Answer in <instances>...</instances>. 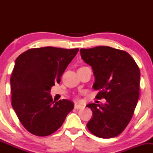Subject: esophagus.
Wrapping results in <instances>:
<instances>
[{
    "label": "esophagus",
    "instance_id": "obj_1",
    "mask_svg": "<svg viewBox=\"0 0 153 153\" xmlns=\"http://www.w3.org/2000/svg\"><path fill=\"white\" fill-rule=\"evenodd\" d=\"M82 106H80V105H78V104H75V106L74 108H75V109H80V108H82Z\"/></svg>",
    "mask_w": 153,
    "mask_h": 153
}]
</instances>
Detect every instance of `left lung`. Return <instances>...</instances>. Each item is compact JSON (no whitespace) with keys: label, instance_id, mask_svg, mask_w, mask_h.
<instances>
[{"label":"left lung","instance_id":"1","mask_svg":"<svg viewBox=\"0 0 153 153\" xmlns=\"http://www.w3.org/2000/svg\"><path fill=\"white\" fill-rule=\"evenodd\" d=\"M84 62L92 67L96 99L105 104L89 103L93 112L88 130L101 138H112L122 132L134 114L140 96V68L127 52L107 46L81 49Z\"/></svg>","mask_w":153,"mask_h":153}]
</instances>
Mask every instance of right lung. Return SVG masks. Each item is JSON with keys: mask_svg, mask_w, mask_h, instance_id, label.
<instances>
[{"mask_svg": "<svg viewBox=\"0 0 153 153\" xmlns=\"http://www.w3.org/2000/svg\"><path fill=\"white\" fill-rule=\"evenodd\" d=\"M79 49L33 48L17 57L10 77L11 104L22 125L32 134L50 135L62 125L74 103L54 102L50 92Z\"/></svg>", "mask_w": 153, "mask_h": 153, "instance_id": "add662e5", "label": "right lung"}]
</instances>
